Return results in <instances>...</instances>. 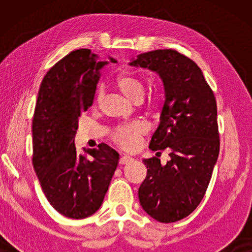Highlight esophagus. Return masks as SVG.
I'll return each mask as SVG.
<instances>
[{
  "mask_svg": "<svg viewBox=\"0 0 252 252\" xmlns=\"http://www.w3.org/2000/svg\"><path fill=\"white\" fill-rule=\"evenodd\" d=\"M132 160H133L132 157L122 156V157H120V159H119V164H122V165H124V164H128V163H130V161H132Z\"/></svg>",
  "mask_w": 252,
  "mask_h": 252,
  "instance_id": "esophagus-1",
  "label": "esophagus"
}]
</instances>
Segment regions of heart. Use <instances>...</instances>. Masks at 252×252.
<instances>
[{
  "mask_svg": "<svg viewBox=\"0 0 252 252\" xmlns=\"http://www.w3.org/2000/svg\"><path fill=\"white\" fill-rule=\"evenodd\" d=\"M117 87L120 92L129 98L130 101L139 103L143 98L146 87L142 80L130 74H123L117 79ZM103 99V91L98 89L95 95V104H99ZM149 109H155L158 106L157 99H151L147 103ZM149 127L143 120H134L126 125H122L113 130L112 140L116 144L125 150H134L140 146L141 139L146 135Z\"/></svg>",
  "mask_w": 252,
  "mask_h": 252,
  "instance_id": "1",
  "label": "heart"
}]
</instances>
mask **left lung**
<instances>
[{
  "label": "left lung",
  "mask_w": 252,
  "mask_h": 252,
  "mask_svg": "<svg viewBox=\"0 0 252 252\" xmlns=\"http://www.w3.org/2000/svg\"><path fill=\"white\" fill-rule=\"evenodd\" d=\"M129 65L157 72L163 80L165 102L149 148L157 154L171 150L166 165L157 157L143 159L140 204L157 221L175 222L201 203L218 159L215 94L197 64L177 50L148 51Z\"/></svg>",
  "instance_id": "obj_1"
}]
</instances>
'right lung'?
Instances as JSON below:
<instances>
[{"instance_id":"obj_1","label":"right lung","mask_w":252,"mask_h":252,"mask_svg":"<svg viewBox=\"0 0 252 252\" xmlns=\"http://www.w3.org/2000/svg\"><path fill=\"white\" fill-rule=\"evenodd\" d=\"M97 58L78 49L57 62L41 82L33 116V167L51 206L71 219L97 211L119 159L104 143L84 149L89 157L74 144L78 120L92 106L101 68L108 64Z\"/></svg>"}]
</instances>
